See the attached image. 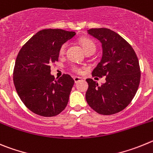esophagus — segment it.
I'll list each match as a JSON object with an SVG mask.
<instances>
[{"label":"esophagus","instance_id":"obj_1","mask_svg":"<svg viewBox=\"0 0 153 153\" xmlns=\"http://www.w3.org/2000/svg\"><path fill=\"white\" fill-rule=\"evenodd\" d=\"M73 79H74V81H75V83H78V82H80V81H82V78H80V77L75 76V77H74Z\"/></svg>","mask_w":153,"mask_h":153}]
</instances>
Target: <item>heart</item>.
<instances>
[{
	"instance_id": "obj_1",
	"label": "heart",
	"mask_w": 153,
	"mask_h": 153,
	"mask_svg": "<svg viewBox=\"0 0 153 153\" xmlns=\"http://www.w3.org/2000/svg\"><path fill=\"white\" fill-rule=\"evenodd\" d=\"M80 42H81V45H82L84 50L85 51V53L91 50L95 51L96 45L92 39H89V38H82L80 40ZM65 50H66V44H63L62 46L60 47L59 53L61 55H64L65 53ZM71 69V71H74V72H76V73H80L81 72V68L79 67L76 66V65H72Z\"/></svg>"
}]
</instances>
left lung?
Instances as JSON below:
<instances>
[{
  "mask_svg": "<svg viewBox=\"0 0 153 153\" xmlns=\"http://www.w3.org/2000/svg\"><path fill=\"white\" fill-rule=\"evenodd\" d=\"M88 32L102 44V59L92 71V76H106L98 84L91 78L85 98L94 111L103 115L117 114L126 108L138 90L140 68L135 51L123 37L107 28L90 29Z\"/></svg>",
  "mask_w": 153,
  "mask_h": 153,
  "instance_id": "left-lung-1",
  "label": "left lung"
}]
</instances>
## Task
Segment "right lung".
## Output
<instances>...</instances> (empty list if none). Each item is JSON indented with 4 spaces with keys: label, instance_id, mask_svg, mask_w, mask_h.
<instances>
[{
    "label": "right lung",
    "instance_id": "obj_1",
    "mask_svg": "<svg viewBox=\"0 0 153 153\" xmlns=\"http://www.w3.org/2000/svg\"><path fill=\"white\" fill-rule=\"evenodd\" d=\"M75 35L61 29L40 30L16 56L13 74L15 88L22 102L34 114L54 117L68 104L75 81L67 74L55 79L50 65L59 60L62 45Z\"/></svg>",
    "mask_w": 153,
    "mask_h": 153
}]
</instances>
